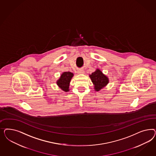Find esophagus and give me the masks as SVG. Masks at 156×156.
<instances>
[{"label": "esophagus", "mask_w": 156, "mask_h": 156, "mask_svg": "<svg viewBox=\"0 0 156 156\" xmlns=\"http://www.w3.org/2000/svg\"><path fill=\"white\" fill-rule=\"evenodd\" d=\"M77 73H78V74H84V73H85V71H84L83 70L80 69V70H78Z\"/></svg>", "instance_id": "obj_1"}]
</instances>
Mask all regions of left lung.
I'll return each mask as SVG.
<instances>
[{"instance_id":"8db88e82","label":"left lung","mask_w":156,"mask_h":156,"mask_svg":"<svg viewBox=\"0 0 156 156\" xmlns=\"http://www.w3.org/2000/svg\"><path fill=\"white\" fill-rule=\"evenodd\" d=\"M89 76L94 85V89L97 91L104 88L109 83V78L99 69H97L91 74H90Z\"/></svg>"}]
</instances>
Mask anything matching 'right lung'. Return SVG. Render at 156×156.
<instances>
[{
  "label": "right lung",
  "mask_w": 156,
  "mask_h": 156,
  "mask_svg": "<svg viewBox=\"0 0 156 156\" xmlns=\"http://www.w3.org/2000/svg\"><path fill=\"white\" fill-rule=\"evenodd\" d=\"M73 76V73L69 71L63 73L59 79L57 80V85L62 90L66 92L69 91L70 82Z\"/></svg>",
  "instance_id": "1"
}]
</instances>
